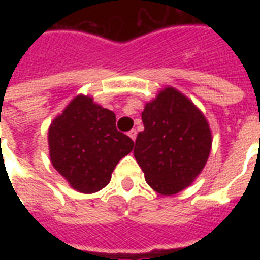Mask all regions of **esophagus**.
<instances>
[{"label": "esophagus", "mask_w": 260, "mask_h": 260, "mask_svg": "<svg viewBox=\"0 0 260 260\" xmlns=\"http://www.w3.org/2000/svg\"><path fill=\"white\" fill-rule=\"evenodd\" d=\"M136 134H138V132H136V129H131L129 132H128V136H129L132 141H135V139H136Z\"/></svg>", "instance_id": "esophagus-1"}]
</instances>
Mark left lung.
I'll return each instance as SVG.
<instances>
[{
  "label": "left lung",
  "mask_w": 260,
  "mask_h": 260,
  "mask_svg": "<svg viewBox=\"0 0 260 260\" xmlns=\"http://www.w3.org/2000/svg\"><path fill=\"white\" fill-rule=\"evenodd\" d=\"M145 131L138 134L134 156L150 188L174 195L189 186L205 167L212 131L195 104L174 87H166L146 103Z\"/></svg>",
  "instance_id": "1"
}]
</instances>
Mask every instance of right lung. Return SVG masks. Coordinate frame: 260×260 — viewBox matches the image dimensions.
<instances>
[{
	"label": "right lung",
	"instance_id": "add662e5",
	"mask_svg": "<svg viewBox=\"0 0 260 260\" xmlns=\"http://www.w3.org/2000/svg\"><path fill=\"white\" fill-rule=\"evenodd\" d=\"M50 160L74 189L93 193L134 149V141L115 128V114L79 94L48 128Z\"/></svg>",
	"mask_w": 260,
	"mask_h": 260
}]
</instances>
